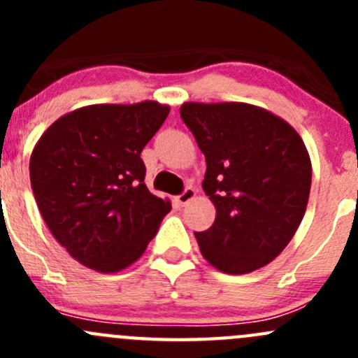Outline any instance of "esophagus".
Wrapping results in <instances>:
<instances>
[{
  "mask_svg": "<svg viewBox=\"0 0 358 358\" xmlns=\"http://www.w3.org/2000/svg\"><path fill=\"white\" fill-rule=\"evenodd\" d=\"M196 194H197V190L194 189V187H187V189L183 190V192L178 196V202H180V204H182V206H185L187 202L192 201L194 197H196Z\"/></svg>",
  "mask_w": 358,
  "mask_h": 358,
  "instance_id": "1",
  "label": "esophagus"
}]
</instances>
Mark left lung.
Listing matches in <instances>:
<instances>
[{"instance_id":"left-lung-1","label":"left lung","mask_w":358,"mask_h":358,"mask_svg":"<svg viewBox=\"0 0 358 358\" xmlns=\"http://www.w3.org/2000/svg\"><path fill=\"white\" fill-rule=\"evenodd\" d=\"M180 115L206 157L202 182L215 223L196 232L202 256L225 273L262 268L305 215L312 162L284 119L249 103H183Z\"/></svg>"}]
</instances>
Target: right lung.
<instances>
[{"instance_id":"1","label":"right lung","mask_w":358,"mask_h":358,"mask_svg":"<svg viewBox=\"0 0 358 358\" xmlns=\"http://www.w3.org/2000/svg\"><path fill=\"white\" fill-rule=\"evenodd\" d=\"M168 114L157 102L83 107L53 122L32 150L29 173L43 220L88 268L131 265L171 211L147 189L140 157Z\"/></svg>"}]
</instances>
